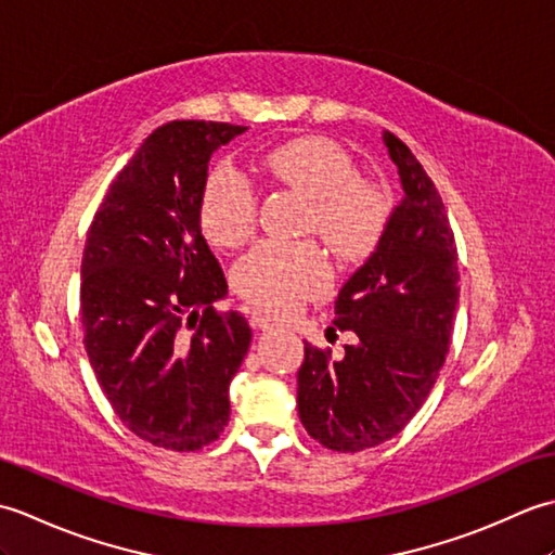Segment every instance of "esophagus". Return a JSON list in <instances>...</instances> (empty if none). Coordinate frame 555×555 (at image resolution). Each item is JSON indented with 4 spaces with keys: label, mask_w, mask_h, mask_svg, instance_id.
I'll return each instance as SVG.
<instances>
[{
    "label": "esophagus",
    "mask_w": 555,
    "mask_h": 555,
    "mask_svg": "<svg viewBox=\"0 0 555 555\" xmlns=\"http://www.w3.org/2000/svg\"><path fill=\"white\" fill-rule=\"evenodd\" d=\"M250 324H253L255 328H262V332H267V328L279 326L276 320H271V317H269L267 312H259V310H255V312L250 314Z\"/></svg>",
    "instance_id": "1"
}]
</instances>
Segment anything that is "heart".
Returning <instances> with one entry per match:
<instances>
[{"label":"heart","instance_id":"heart-1","mask_svg":"<svg viewBox=\"0 0 555 555\" xmlns=\"http://www.w3.org/2000/svg\"><path fill=\"white\" fill-rule=\"evenodd\" d=\"M262 169L276 183L310 197L305 229L317 231L344 262H362L391 221L384 188L358 173L346 147L324 135L293 138L271 147ZM257 195L231 167L207 173L199 193V227L217 247H238L255 233ZM332 269L314 241H262L233 267V286L245 300L271 312H293L328 286Z\"/></svg>","mask_w":555,"mask_h":555}]
</instances>
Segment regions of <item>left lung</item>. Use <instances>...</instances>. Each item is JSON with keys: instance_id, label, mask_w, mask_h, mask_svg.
<instances>
[{"instance_id": "obj_1", "label": "left lung", "mask_w": 555, "mask_h": 555, "mask_svg": "<svg viewBox=\"0 0 555 555\" xmlns=\"http://www.w3.org/2000/svg\"><path fill=\"white\" fill-rule=\"evenodd\" d=\"M384 143L405 199L336 298L334 326L358 344L340 360L305 344L298 370L302 427L340 453L393 439L415 417L446 362L460 296L455 235L441 195L403 140L386 131Z\"/></svg>"}]
</instances>
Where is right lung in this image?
<instances>
[{
    "instance_id": "1",
    "label": "right lung",
    "mask_w": 555,
    "mask_h": 555,
    "mask_svg": "<svg viewBox=\"0 0 555 555\" xmlns=\"http://www.w3.org/2000/svg\"><path fill=\"white\" fill-rule=\"evenodd\" d=\"M243 131L221 121L152 131L109 183L82 250L80 324L92 370L126 427L167 451L219 439L253 338L241 312L215 308L227 279L199 229L209 157Z\"/></svg>"
}]
</instances>
